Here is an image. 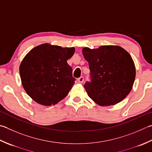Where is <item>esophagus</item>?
Returning <instances> with one entry per match:
<instances>
[{
	"instance_id": "obj_1",
	"label": "esophagus",
	"mask_w": 152,
	"mask_h": 152,
	"mask_svg": "<svg viewBox=\"0 0 152 152\" xmlns=\"http://www.w3.org/2000/svg\"><path fill=\"white\" fill-rule=\"evenodd\" d=\"M77 81H78V82L80 83V84H82V83L84 82V77H80V78H78Z\"/></svg>"
}]
</instances>
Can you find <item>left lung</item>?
Here are the masks:
<instances>
[{
	"instance_id": "1",
	"label": "left lung",
	"mask_w": 152,
	"mask_h": 152,
	"mask_svg": "<svg viewBox=\"0 0 152 152\" xmlns=\"http://www.w3.org/2000/svg\"><path fill=\"white\" fill-rule=\"evenodd\" d=\"M84 58L88 62L91 82H86L88 96L100 106L121 102L131 91L136 68L131 56L118 45H103L97 49L84 47Z\"/></svg>"
}]
</instances>
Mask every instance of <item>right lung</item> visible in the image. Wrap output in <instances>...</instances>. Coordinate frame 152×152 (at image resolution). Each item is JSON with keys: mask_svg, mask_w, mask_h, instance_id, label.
Wrapping results in <instances>:
<instances>
[{"mask_svg": "<svg viewBox=\"0 0 152 152\" xmlns=\"http://www.w3.org/2000/svg\"><path fill=\"white\" fill-rule=\"evenodd\" d=\"M74 52V47L43 43L25 56L20 65V75L23 89L33 100L50 106L67 96L75 81L67 61Z\"/></svg>", "mask_w": 152, "mask_h": 152, "instance_id": "right-lung-1", "label": "right lung"}]
</instances>
